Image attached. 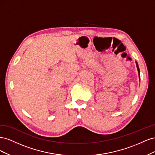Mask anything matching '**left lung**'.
<instances>
[{
	"mask_svg": "<svg viewBox=\"0 0 155 155\" xmlns=\"http://www.w3.org/2000/svg\"><path fill=\"white\" fill-rule=\"evenodd\" d=\"M136 64H137V70H138V75H139V79H140V68L138 67V63L136 61Z\"/></svg>",
	"mask_w": 155,
	"mask_h": 155,
	"instance_id": "8db88e82",
	"label": "left lung"
}]
</instances>
